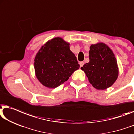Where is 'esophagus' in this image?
Masks as SVG:
<instances>
[{
    "label": "esophagus",
    "mask_w": 134,
    "mask_h": 134,
    "mask_svg": "<svg viewBox=\"0 0 134 134\" xmlns=\"http://www.w3.org/2000/svg\"><path fill=\"white\" fill-rule=\"evenodd\" d=\"M79 64H80V67H82L83 65H84V64H85V63L83 62H80V63H79Z\"/></svg>",
    "instance_id": "1"
}]
</instances>
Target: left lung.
Segmentation results:
<instances>
[{
  "label": "left lung",
  "instance_id": "1",
  "mask_svg": "<svg viewBox=\"0 0 134 134\" xmlns=\"http://www.w3.org/2000/svg\"><path fill=\"white\" fill-rule=\"evenodd\" d=\"M89 53L90 62L85 64L81 69L95 88L106 90L114 84L119 75L114 54L103 43L92 44Z\"/></svg>",
  "mask_w": 134,
  "mask_h": 134
}]
</instances>
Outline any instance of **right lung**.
Returning a JSON list of instances; mask_svg holds the SVG:
<instances>
[{"label":"right lung","instance_id":"1","mask_svg":"<svg viewBox=\"0 0 134 134\" xmlns=\"http://www.w3.org/2000/svg\"><path fill=\"white\" fill-rule=\"evenodd\" d=\"M80 68L69 44L62 38H53L44 44L34 59L37 78L44 86L57 88L68 80Z\"/></svg>","mask_w":134,"mask_h":134}]
</instances>
